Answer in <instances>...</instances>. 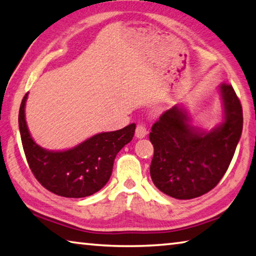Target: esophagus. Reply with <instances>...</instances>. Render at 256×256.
<instances>
[{
  "instance_id": "esophagus-1",
  "label": "esophagus",
  "mask_w": 256,
  "mask_h": 256,
  "mask_svg": "<svg viewBox=\"0 0 256 256\" xmlns=\"http://www.w3.org/2000/svg\"><path fill=\"white\" fill-rule=\"evenodd\" d=\"M146 136V128L144 124H138L136 128V136L142 138Z\"/></svg>"
}]
</instances>
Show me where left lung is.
<instances>
[{
    "instance_id": "left-lung-1",
    "label": "left lung",
    "mask_w": 256,
    "mask_h": 256,
    "mask_svg": "<svg viewBox=\"0 0 256 256\" xmlns=\"http://www.w3.org/2000/svg\"><path fill=\"white\" fill-rule=\"evenodd\" d=\"M224 122L209 132L194 128L185 110L174 106L160 116L149 138L154 154L150 176L172 198L190 200L211 190L222 178L242 131V110L232 84L219 86Z\"/></svg>"
}]
</instances>
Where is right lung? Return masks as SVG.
I'll return each instance as SVG.
<instances>
[{"mask_svg":"<svg viewBox=\"0 0 256 256\" xmlns=\"http://www.w3.org/2000/svg\"><path fill=\"white\" fill-rule=\"evenodd\" d=\"M28 94L21 102L19 128L28 164L50 192L64 198H84L98 192L110 180L116 154L133 138L136 124L99 133L64 151L42 149L32 140L24 118Z\"/></svg>","mask_w":256,"mask_h":256,"instance_id":"1","label":"right lung"}]
</instances>
